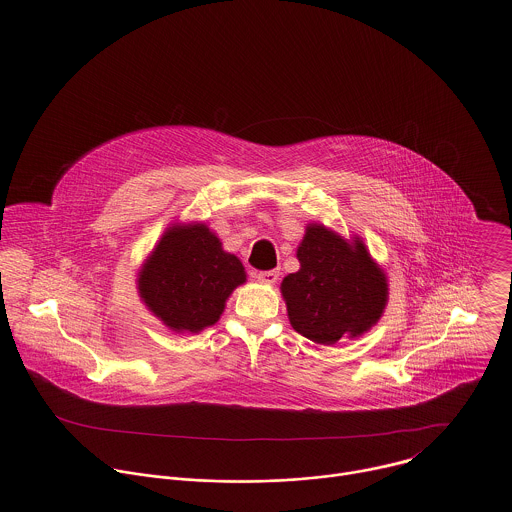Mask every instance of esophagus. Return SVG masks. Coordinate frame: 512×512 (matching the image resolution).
<instances>
[{
	"label": "esophagus",
	"mask_w": 512,
	"mask_h": 512,
	"mask_svg": "<svg viewBox=\"0 0 512 512\" xmlns=\"http://www.w3.org/2000/svg\"><path fill=\"white\" fill-rule=\"evenodd\" d=\"M257 280L261 282V284H274L276 280H278V270H263V272H257Z\"/></svg>",
	"instance_id": "34e87169"
}]
</instances>
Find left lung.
I'll return each instance as SVG.
<instances>
[{
  "label": "left lung",
  "instance_id": "left-lung-1",
  "mask_svg": "<svg viewBox=\"0 0 512 512\" xmlns=\"http://www.w3.org/2000/svg\"><path fill=\"white\" fill-rule=\"evenodd\" d=\"M299 270L280 292L293 330L320 345L361 338L388 305V276L359 236L343 238L311 222L297 245Z\"/></svg>",
  "mask_w": 512,
  "mask_h": 512
}]
</instances>
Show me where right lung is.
Instances as JSON below:
<instances>
[{
	"label": "right lung",
	"instance_id": "1",
	"mask_svg": "<svg viewBox=\"0 0 512 512\" xmlns=\"http://www.w3.org/2000/svg\"><path fill=\"white\" fill-rule=\"evenodd\" d=\"M242 261L222 249L205 222H174L138 270L142 303L174 334L219 322L232 292L245 284Z\"/></svg>",
	"mask_w": 512,
	"mask_h": 512
}]
</instances>
